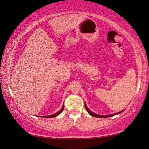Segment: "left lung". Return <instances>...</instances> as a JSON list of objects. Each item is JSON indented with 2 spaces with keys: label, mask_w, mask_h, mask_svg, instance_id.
I'll return each instance as SVG.
<instances>
[{
  "label": "left lung",
  "mask_w": 149,
  "mask_h": 149,
  "mask_svg": "<svg viewBox=\"0 0 149 149\" xmlns=\"http://www.w3.org/2000/svg\"><path fill=\"white\" fill-rule=\"evenodd\" d=\"M85 109H86V110L87 111V112L89 113V114L91 116H93V117H96V118H108V117H111V116H115V115H116V114H120L121 112H123V110H122V111H121V112H118V113H116V114H110V115H107V116H104V115H99V114H95V113H94V112H91V110L89 109V108H87V105L85 104Z\"/></svg>",
  "instance_id": "obj_1"
}]
</instances>
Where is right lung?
<instances>
[{
    "label": "right lung",
    "instance_id": "right-lung-1",
    "mask_svg": "<svg viewBox=\"0 0 149 149\" xmlns=\"http://www.w3.org/2000/svg\"><path fill=\"white\" fill-rule=\"evenodd\" d=\"M64 106L63 105V106H62V109L60 110H59L58 112L55 113V114H52V115H50V116H41V117H42V118H53V117L59 115V114H60V113H62V111L64 110Z\"/></svg>",
    "mask_w": 149,
    "mask_h": 149
}]
</instances>
